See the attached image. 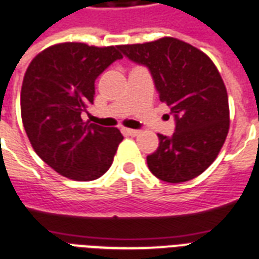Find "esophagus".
Listing matches in <instances>:
<instances>
[{
  "mask_svg": "<svg viewBox=\"0 0 259 259\" xmlns=\"http://www.w3.org/2000/svg\"><path fill=\"white\" fill-rule=\"evenodd\" d=\"M124 132H125V134L130 136H138L140 134L139 130H131V128H125V130H124Z\"/></svg>",
  "mask_w": 259,
  "mask_h": 259,
  "instance_id": "obj_1",
  "label": "esophagus"
}]
</instances>
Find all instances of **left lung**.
<instances>
[{
  "label": "left lung",
  "instance_id": "1",
  "mask_svg": "<svg viewBox=\"0 0 259 259\" xmlns=\"http://www.w3.org/2000/svg\"><path fill=\"white\" fill-rule=\"evenodd\" d=\"M119 48L147 66L161 101L176 116L173 136L158 134L159 147L147 157L148 169L170 184L193 180L218 158L230 130L227 89L219 70L201 50L170 36Z\"/></svg>",
  "mask_w": 259,
  "mask_h": 259
}]
</instances>
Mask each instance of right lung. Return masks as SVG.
I'll return each mask as SVG.
<instances>
[{"label":"right lung","instance_id":"obj_1","mask_svg":"<svg viewBox=\"0 0 259 259\" xmlns=\"http://www.w3.org/2000/svg\"><path fill=\"white\" fill-rule=\"evenodd\" d=\"M120 58L119 46L66 41L37 54L24 74V130L36 154L63 177L93 181L111 167L121 132L81 115L93 104L96 78Z\"/></svg>","mask_w":259,"mask_h":259}]
</instances>
